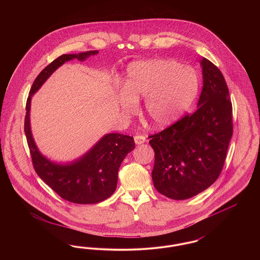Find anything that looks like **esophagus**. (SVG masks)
<instances>
[{
    "mask_svg": "<svg viewBox=\"0 0 260 260\" xmlns=\"http://www.w3.org/2000/svg\"><path fill=\"white\" fill-rule=\"evenodd\" d=\"M145 140H146V138H145V136H135V142H136L137 145H139V144H142V143H144L145 142Z\"/></svg>",
    "mask_w": 260,
    "mask_h": 260,
    "instance_id": "esophagus-1",
    "label": "esophagus"
}]
</instances>
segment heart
I'll use <instances>...</instances> for the list:
<instances>
[{
	"instance_id": "b5f03b06",
	"label": "heart",
	"mask_w": 260,
	"mask_h": 260,
	"mask_svg": "<svg viewBox=\"0 0 260 260\" xmlns=\"http://www.w3.org/2000/svg\"><path fill=\"white\" fill-rule=\"evenodd\" d=\"M119 104L126 115L137 111L144 99V114L157 128L178 120L191 106L199 91L196 70L172 59L154 58L133 62L126 69Z\"/></svg>"
}]
</instances>
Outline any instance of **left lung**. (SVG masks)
Segmentation results:
<instances>
[{
  "label": "left lung",
  "mask_w": 260,
  "mask_h": 260,
  "mask_svg": "<svg viewBox=\"0 0 260 260\" xmlns=\"http://www.w3.org/2000/svg\"><path fill=\"white\" fill-rule=\"evenodd\" d=\"M201 67L197 110L149 136L155 151L153 183L173 200L194 197L218 178L233 135L232 103L222 73L205 57Z\"/></svg>",
  "instance_id": "obj_1"
}]
</instances>
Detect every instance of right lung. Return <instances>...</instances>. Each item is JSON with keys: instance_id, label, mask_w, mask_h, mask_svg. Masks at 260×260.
Segmentation results:
<instances>
[{"instance_id": "add662e5", "label": "right lung", "mask_w": 260, "mask_h": 260, "mask_svg": "<svg viewBox=\"0 0 260 260\" xmlns=\"http://www.w3.org/2000/svg\"><path fill=\"white\" fill-rule=\"evenodd\" d=\"M98 53L99 50H89L57 57L38 75L26 103L25 136L36 173L62 199L82 205L98 204L112 196L117 187L120 166L136 146L134 137L107 134L82 157L66 164L54 162L39 151L34 141L30 125V108L32 96L62 64L75 58L83 61Z\"/></svg>"}]
</instances>
